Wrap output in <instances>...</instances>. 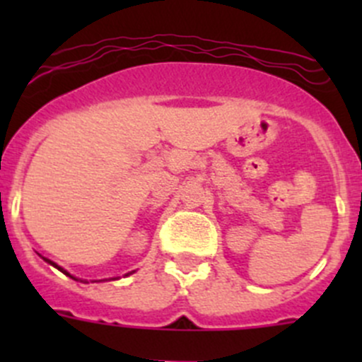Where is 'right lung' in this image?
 Returning <instances> with one entry per match:
<instances>
[{"instance_id":"obj_1","label":"right lung","mask_w":362,"mask_h":362,"mask_svg":"<svg viewBox=\"0 0 362 362\" xmlns=\"http://www.w3.org/2000/svg\"><path fill=\"white\" fill-rule=\"evenodd\" d=\"M45 261H47V262H50V264H52V266H56V268H57V269H61V272H63V273H66V272H64L63 268H59V266H57V264H54V262H52V261H49V259H45ZM66 275H68V276H71V275H69V273H66ZM71 279H73V276H71Z\"/></svg>"}]
</instances>
